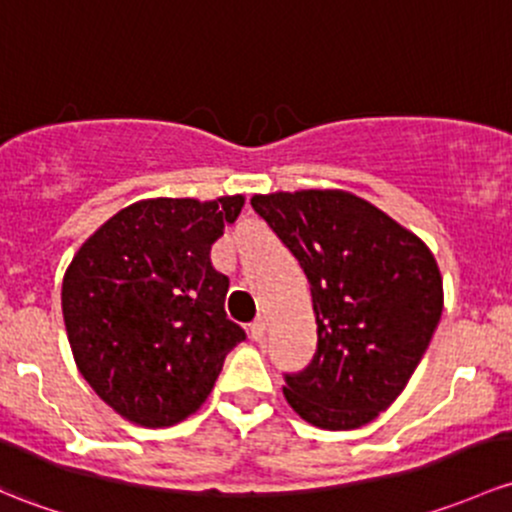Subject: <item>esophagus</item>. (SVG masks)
I'll use <instances>...</instances> for the list:
<instances>
[{
    "mask_svg": "<svg viewBox=\"0 0 512 512\" xmlns=\"http://www.w3.org/2000/svg\"><path fill=\"white\" fill-rule=\"evenodd\" d=\"M250 338L252 341H262L265 338V321L257 319L250 324Z\"/></svg>",
    "mask_w": 512,
    "mask_h": 512,
    "instance_id": "obj_1",
    "label": "esophagus"
}]
</instances>
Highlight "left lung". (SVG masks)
<instances>
[{
    "mask_svg": "<svg viewBox=\"0 0 512 512\" xmlns=\"http://www.w3.org/2000/svg\"><path fill=\"white\" fill-rule=\"evenodd\" d=\"M250 203L299 260L316 314L314 360L284 375V397L319 429L373 422L410 383L441 319L432 250L341 188L257 193Z\"/></svg>",
    "mask_w": 512,
    "mask_h": 512,
    "instance_id": "8db88e82",
    "label": "left lung"
}]
</instances>
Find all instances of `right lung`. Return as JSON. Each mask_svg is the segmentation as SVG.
<instances>
[{
    "label": "right lung",
    "mask_w": 512,
    "mask_h": 512,
    "mask_svg": "<svg viewBox=\"0 0 512 512\" xmlns=\"http://www.w3.org/2000/svg\"><path fill=\"white\" fill-rule=\"evenodd\" d=\"M245 196L147 198L75 252L63 321L80 375L120 417L147 429L184 422L211 395L245 331L225 316L228 277L211 245Z\"/></svg>",
    "instance_id": "1"
}]
</instances>
